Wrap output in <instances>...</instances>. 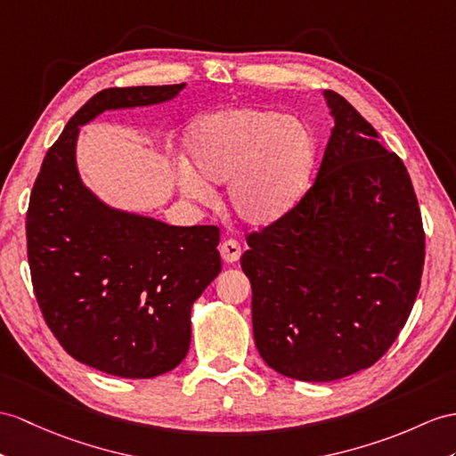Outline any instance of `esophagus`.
<instances>
[{
    "mask_svg": "<svg viewBox=\"0 0 456 456\" xmlns=\"http://www.w3.org/2000/svg\"><path fill=\"white\" fill-rule=\"evenodd\" d=\"M220 255L224 263H236L241 255V246L236 240H224L220 243Z\"/></svg>",
    "mask_w": 456,
    "mask_h": 456,
    "instance_id": "obj_1",
    "label": "esophagus"
}]
</instances>
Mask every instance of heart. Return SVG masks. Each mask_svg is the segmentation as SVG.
I'll return each mask as SVG.
<instances>
[{
  "label": "heart",
  "instance_id": "heart-1",
  "mask_svg": "<svg viewBox=\"0 0 456 456\" xmlns=\"http://www.w3.org/2000/svg\"><path fill=\"white\" fill-rule=\"evenodd\" d=\"M195 174L182 168L183 191L213 197V183H228V201L251 226L273 224L299 203L312 182L315 141L305 126L269 110H226L205 118L190 137Z\"/></svg>",
  "mask_w": 456,
  "mask_h": 456
}]
</instances>
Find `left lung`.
<instances>
[{"instance_id": "8db88e82", "label": "left lung", "mask_w": 456, "mask_h": 456, "mask_svg": "<svg viewBox=\"0 0 456 456\" xmlns=\"http://www.w3.org/2000/svg\"><path fill=\"white\" fill-rule=\"evenodd\" d=\"M335 118L314 185L248 234L253 337L269 368L335 381L370 368L412 312L426 234L404 162L358 110L325 91Z\"/></svg>"}]
</instances>
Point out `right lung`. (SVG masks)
Listing matches in <instances>:
<instances>
[{"mask_svg": "<svg viewBox=\"0 0 456 456\" xmlns=\"http://www.w3.org/2000/svg\"><path fill=\"white\" fill-rule=\"evenodd\" d=\"M185 83L104 88L44 157L27 210V255L44 321L77 362L126 379L174 370L191 342V305L222 265L216 226H170L110 208L75 164L79 126L104 110L159 104Z\"/></svg>", "mask_w": 456, "mask_h": 456, "instance_id": "1", "label": "right lung"}]
</instances>
